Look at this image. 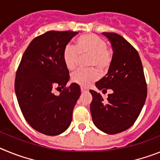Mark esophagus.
I'll return each mask as SVG.
<instances>
[{"label": "esophagus", "instance_id": "obj_1", "mask_svg": "<svg viewBox=\"0 0 160 160\" xmlns=\"http://www.w3.org/2000/svg\"><path fill=\"white\" fill-rule=\"evenodd\" d=\"M80 90H81L82 92H88V88H84V87H80Z\"/></svg>", "mask_w": 160, "mask_h": 160}]
</instances>
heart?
Returning a JSON list of instances; mask_svg holds the SVG:
<instances>
[{
    "label": "heart",
    "mask_w": 160,
    "mask_h": 160,
    "mask_svg": "<svg viewBox=\"0 0 160 160\" xmlns=\"http://www.w3.org/2000/svg\"><path fill=\"white\" fill-rule=\"evenodd\" d=\"M80 56H89L88 65L97 68L101 72H106L112 62V54L107 49L106 42L94 34H86L76 40L74 47L67 46L63 54L66 68L73 71L78 64ZM99 78V72L96 68L78 70L72 73V81L81 86H88Z\"/></svg>",
    "instance_id": "heart-1"
}]
</instances>
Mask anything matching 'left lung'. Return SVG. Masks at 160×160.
I'll return each mask as SVG.
<instances>
[{
	"mask_svg": "<svg viewBox=\"0 0 160 160\" xmlns=\"http://www.w3.org/2000/svg\"><path fill=\"white\" fill-rule=\"evenodd\" d=\"M113 48L108 73L96 83L99 90L108 94L107 100L90 90V104L94 125L106 134H114L133 126L145 104L147 94L143 68L138 51L129 42L116 33H102Z\"/></svg>",
	"mask_w": 160,
	"mask_h": 160,
	"instance_id": "left-lung-1",
	"label": "left lung"
}]
</instances>
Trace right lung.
<instances>
[{"mask_svg": "<svg viewBox=\"0 0 160 160\" xmlns=\"http://www.w3.org/2000/svg\"><path fill=\"white\" fill-rule=\"evenodd\" d=\"M78 32L51 31L36 37L25 51L15 79V93L26 122L46 135L62 134L68 128L80 96V86L66 87L69 72L63 54ZM63 88L59 96L52 90Z\"/></svg>", "mask_w": 160, "mask_h": 160, "instance_id": "obj_1", "label": "right lung"}]
</instances>
